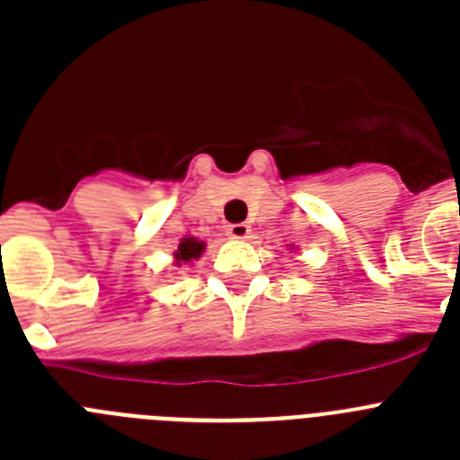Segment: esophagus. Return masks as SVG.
I'll return each instance as SVG.
<instances>
[{
    "mask_svg": "<svg viewBox=\"0 0 460 460\" xmlns=\"http://www.w3.org/2000/svg\"><path fill=\"white\" fill-rule=\"evenodd\" d=\"M226 233L227 237H233V239H246L251 233V227L246 226V223H227Z\"/></svg>",
    "mask_w": 460,
    "mask_h": 460,
    "instance_id": "esophagus-1",
    "label": "esophagus"
}]
</instances>
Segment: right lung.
I'll return each mask as SVG.
<instances>
[{
	"label": "right lung",
	"mask_w": 460,
	"mask_h": 460,
	"mask_svg": "<svg viewBox=\"0 0 460 460\" xmlns=\"http://www.w3.org/2000/svg\"><path fill=\"white\" fill-rule=\"evenodd\" d=\"M202 251H205V243L198 242V239L193 237H186L184 242L180 243V249H177L174 258H177V262H189V260L193 258H200Z\"/></svg>",
	"instance_id": "right-lung-1"
}]
</instances>
